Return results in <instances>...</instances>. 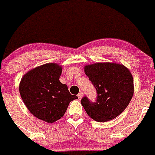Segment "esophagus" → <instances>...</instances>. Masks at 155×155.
I'll return each instance as SVG.
<instances>
[{
  "label": "esophagus",
  "mask_w": 155,
  "mask_h": 155,
  "mask_svg": "<svg viewBox=\"0 0 155 155\" xmlns=\"http://www.w3.org/2000/svg\"><path fill=\"white\" fill-rule=\"evenodd\" d=\"M82 96H83V92H82V91H81V92H79L78 94V97L79 99H81V98H82Z\"/></svg>",
  "instance_id": "esophagus-1"
}]
</instances>
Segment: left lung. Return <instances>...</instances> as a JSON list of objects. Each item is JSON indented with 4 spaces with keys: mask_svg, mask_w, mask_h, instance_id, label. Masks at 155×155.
Returning <instances> with one entry per match:
<instances>
[{
    "mask_svg": "<svg viewBox=\"0 0 155 155\" xmlns=\"http://www.w3.org/2000/svg\"><path fill=\"white\" fill-rule=\"evenodd\" d=\"M85 74L96 89V100L86 96L81 103L88 116L97 122L113 120L121 114L134 94V79L124 65L96 63L84 68Z\"/></svg>",
    "mask_w": 155,
    "mask_h": 155,
    "instance_id": "8db88e82",
    "label": "left lung"
}]
</instances>
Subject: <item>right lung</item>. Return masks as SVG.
<instances>
[{
  "label": "right lung",
  "instance_id": "right-lung-1",
  "mask_svg": "<svg viewBox=\"0 0 155 155\" xmlns=\"http://www.w3.org/2000/svg\"><path fill=\"white\" fill-rule=\"evenodd\" d=\"M61 72L58 64H44L28 71L19 84L21 98L31 114L50 124L60 120L70 102L78 98L61 83Z\"/></svg>",
  "mask_w": 155,
  "mask_h": 155
}]
</instances>
